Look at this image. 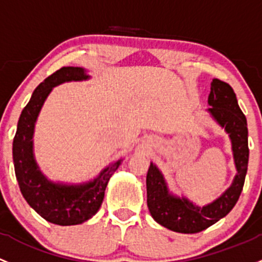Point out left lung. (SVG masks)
<instances>
[{"label":"left lung","mask_w":262,"mask_h":262,"mask_svg":"<svg viewBox=\"0 0 262 262\" xmlns=\"http://www.w3.org/2000/svg\"><path fill=\"white\" fill-rule=\"evenodd\" d=\"M207 113L231 140L236 174L227 189L205 206H198L186 196L169 191L163 173L150 162L147 173L148 210L159 225L181 233H197L224 219L236 205L242 192L249 164V132L246 117L238 106L233 89L219 79L211 82Z\"/></svg>","instance_id":"8db88e82"}]
</instances>
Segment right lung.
<instances>
[{"mask_svg":"<svg viewBox=\"0 0 262 262\" xmlns=\"http://www.w3.org/2000/svg\"><path fill=\"white\" fill-rule=\"evenodd\" d=\"M89 79L86 70L78 66H64L46 78L34 90L31 99L22 110L13 138V166L22 196L42 219L55 225H79L92 219L103 203L110 177L123 162L122 158L112 162L90 181L65 183L46 177L35 158V125L52 89L64 82Z\"/></svg>","mask_w":262,"mask_h":262,"instance_id":"obj_1","label":"right lung"}]
</instances>
